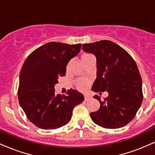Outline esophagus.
<instances>
[{
    "mask_svg": "<svg viewBox=\"0 0 155 155\" xmlns=\"http://www.w3.org/2000/svg\"><path fill=\"white\" fill-rule=\"evenodd\" d=\"M84 101H88L90 99H91V96L90 95H87V94H84Z\"/></svg>",
    "mask_w": 155,
    "mask_h": 155,
    "instance_id": "1",
    "label": "esophagus"
}]
</instances>
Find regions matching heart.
I'll return each instance as SVG.
<instances>
[{
	"instance_id": "1",
	"label": "heart",
	"mask_w": 155,
	"mask_h": 155,
	"mask_svg": "<svg viewBox=\"0 0 155 155\" xmlns=\"http://www.w3.org/2000/svg\"><path fill=\"white\" fill-rule=\"evenodd\" d=\"M92 57H93V56L90 54H87V53L83 54L81 57V62L88 60L89 58H92ZM87 85H88V82L87 81H85V80H79V81H78V82H77V87L80 90H86V88L87 87Z\"/></svg>"
}]
</instances>
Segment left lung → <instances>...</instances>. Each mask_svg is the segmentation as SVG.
I'll return each mask as SVG.
<instances>
[{"label":"left lung","instance_id":"8db88e82","mask_svg":"<svg viewBox=\"0 0 155 155\" xmlns=\"http://www.w3.org/2000/svg\"><path fill=\"white\" fill-rule=\"evenodd\" d=\"M82 49L92 53L97 60V78L92 90L108 92L100 102V108L92 112L90 117L97 125L105 128H120L136 116L142 101V80L136 63L123 48L111 41L102 40L84 44Z\"/></svg>","mask_w":155,"mask_h":155}]
</instances>
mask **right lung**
Wrapping results in <instances>:
<instances>
[{"mask_svg":"<svg viewBox=\"0 0 155 155\" xmlns=\"http://www.w3.org/2000/svg\"><path fill=\"white\" fill-rule=\"evenodd\" d=\"M81 44L49 42L38 47L23 64L19 74L18 99L27 117L39 128L52 130L65 125L84 95L71 89L67 95H56L58 78L66 73L68 62L79 53Z\"/></svg>","mask_w":155,"mask_h":155,"instance_id":"1","label":"right lung"}]
</instances>
